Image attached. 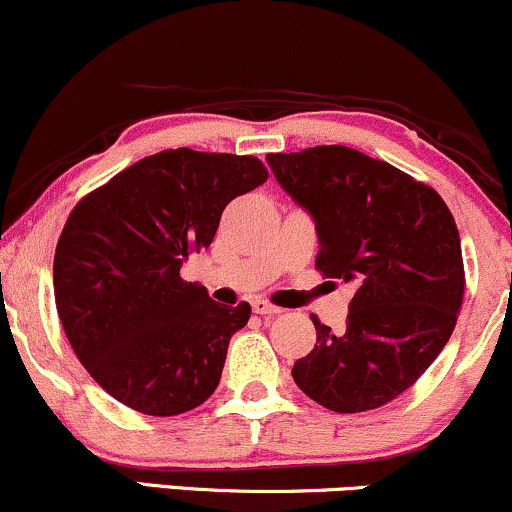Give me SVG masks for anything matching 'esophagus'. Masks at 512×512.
I'll use <instances>...</instances> for the list:
<instances>
[{
	"mask_svg": "<svg viewBox=\"0 0 512 512\" xmlns=\"http://www.w3.org/2000/svg\"><path fill=\"white\" fill-rule=\"evenodd\" d=\"M254 311L256 314H261V316H275V314H280V306H275V304H270V302H266V299H254Z\"/></svg>",
	"mask_w": 512,
	"mask_h": 512,
	"instance_id": "esophagus-1",
	"label": "esophagus"
}]
</instances>
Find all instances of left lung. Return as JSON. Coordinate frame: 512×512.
<instances>
[{"instance_id": "left-lung-1", "label": "left lung", "mask_w": 512, "mask_h": 512, "mask_svg": "<svg viewBox=\"0 0 512 512\" xmlns=\"http://www.w3.org/2000/svg\"><path fill=\"white\" fill-rule=\"evenodd\" d=\"M282 189L316 222L323 278L352 282L345 328L311 316L316 347L292 378L333 412L395 400L441 354L465 294L460 234L429 184L347 146L268 153Z\"/></svg>"}]
</instances>
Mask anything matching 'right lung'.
<instances>
[{
  "label": "right lung",
  "mask_w": 512,
  "mask_h": 512,
  "mask_svg": "<svg viewBox=\"0 0 512 512\" xmlns=\"http://www.w3.org/2000/svg\"><path fill=\"white\" fill-rule=\"evenodd\" d=\"M266 179L254 155L162 150L71 210L54 251V302L78 362L114 400L174 417L215 393L251 306L213 302L179 268L208 249L227 203Z\"/></svg>",
  "instance_id": "add662e5"
}]
</instances>
